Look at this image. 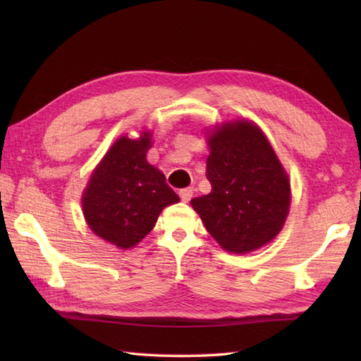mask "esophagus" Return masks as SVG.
<instances>
[{"instance_id": "esophagus-1", "label": "esophagus", "mask_w": 361, "mask_h": 361, "mask_svg": "<svg viewBox=\"0 0 361 361\" xmlns=\"http://www.w3.org/2000/svg\"><path fill=\"white\" fill-rule=\"evenodd\" d=\"M180 198L183 202H189L190 198H192V195H194V189L192 188H185V189H180Z\"/></svg>"}]
</instances>
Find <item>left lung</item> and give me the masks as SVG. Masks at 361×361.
Instances as JSON below:
<instances>
[{
	"mask_svg": "<svg viewBox=\"0 0 361 361\" xmlns=\"http://www.w3.org/2000/svg\"><path fill=\"white\" fill-rule=\"evenodd\" d=\"M206 161L208 195L190 200L208 233L231 252L273 240L290 206V181L260 130L248 121L214 130Z\"/></svg>",
	"mask_w": 361,
	"mask_h": 361,
	"instance_id": "obj_1",
	"label": "left lung"
}]
</instances>
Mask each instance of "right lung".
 Wrapping results in <instances>:
<instances>
[{
	"label": "right lung",
	"mask_w": 361,
	"mask_h": 361,
	"mask_svg": "<svg viewBox=\"0 0 361 361\" xmlns=\"http://www.w3.org/2000/svg\"><path fill=\"white\" fill-rule=\"evenodd\" d=\"M150 135L114 142L91 175L82 198L87 224L99 237L126 250L141 242L166 206L180 197L145 159Z\"/></svg>",
	"instance_id": "add662e5"
}]
</instances>
